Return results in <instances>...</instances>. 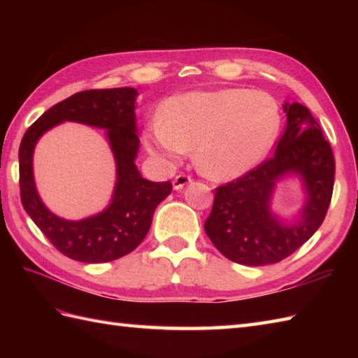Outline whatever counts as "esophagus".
I'll list each match as a JSON object with an SVG mask.
<instances>
[{"label": "esophagus", "instance_id": "obj_1", "mask_svg": "<svg viewBox=\"0 0 358 358\" xmlns=\"http://www.w3.org/2000/svg\"><path fill=\"white\" fill-rule=\"evenodd\" d=\"M189 183H192V178L189 177V175H183V173L177 175V177H175L173 181H172L175 191H181V189H183L185 186H187Z\"/></svg>", "mask_w": 358, "mask_h": 358}]
</instances>
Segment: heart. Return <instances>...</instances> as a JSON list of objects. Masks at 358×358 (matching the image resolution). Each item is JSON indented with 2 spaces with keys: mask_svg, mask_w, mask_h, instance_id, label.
Instances as JSON below:
<instances>
[{
  "mask_svg": "<svg viewBox=\"0 0 358 358\" xmlns=\"http://www.w3.org/2000/svg\"><path fill=\"white\" fill-rule=\"evenodd\" d=\"M281 126L277 101L262 90H194L171 96L144 132L152 155L177 166L194 162L212 180L249 172L269 154Z\"/></svg>",
  "mask_w": 358,
  "mask_h": 358,
  "instance_id": "obj_1",
  "label": "heart"
}]
</instances>
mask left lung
Returning a JSON list of instances; mask_svg holds the SVG:
<instances>
[{
	"label": "left lung",
	"mask_w": 358,
	"mask_h": 358,
	"mask_svg": "<svg viewBox=\"0 0 358 358\" xmlns=\"http://www.w3.org/2000/svg\"><path fill=\"white\" fill-rule=\"evenodd\" d=\"M286 129L272 158L245 177L220 186L204 231L226 258L246 266L273 264L313 237L328 212L336 162L308 108L285 101ZM286 178L301 181L306 200L297 214L273 210L276 185Z\"/></svg>",
	"instance_id": "1"
}]
</instances>
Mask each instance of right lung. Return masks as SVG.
<instances>
[{
	"label": "right lung",
	"instance_id": "add662e5",
	"mask_svg": "<svg viewBox=\"0 0 358 358\" xmlns=\"http://www.w3.org/2000/svg\"><path fill=\"white\" fill-rule=\"evenodd\" d=\"M138 90L115 87L78 92L44 112L21 140L20 189L29 217L59 252L83 263L117 260L140 245L149 232L157 206L172 192L171 181L154 183L135 164L140 150L135 106ZM73 120L106 131L116 159V186L101 213L81 220L58 217L45 206L34 185L33 152L52 127Z\"/></svg>",
	"mask_w": 358,
	"mask_h": 358
}]
</instances>
